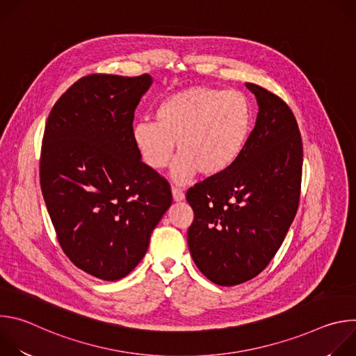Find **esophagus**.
I'll return each instance as SVG.
<instances>
[{"instance_id":"esophagus-1","label":"esophagus","mask_w":356,"mask_h":356,"mask_svg":"<svg viewBox=\"0 0 356 356\" xmlns=\"http://www.w3.org/2000/svg\"><path fill=\"white\" fill-rule=\"evenodd\" d=\"M172 194H173V200H175L176 202L184 200V193H183L181 190H179L177 187H172Z\"/></svg>"}]
</instances>
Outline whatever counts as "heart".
I'll return each instance as SVG.
<instances>
[{
  "mask_svg": "<svg viewBox=\"0 0 356 356\" xmlns=\"http://www.w3.org/2000/svg\"><path fill=\"white\" fill-rule=\"evenodd\" d=\"M249 129L250 110L242 94L197 86L163 98L155 122L134 125L132 140L154 170L170 163L177 143L180 155L172 177L186 183L198 172L207 177L227 172L239 158Z\"/></svg>",
  "mask_w": 356,
  "mask_h": 356,
  "instance_id": "obj_1",
  "label": "heart"
}]
</instances>
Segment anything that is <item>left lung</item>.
I'll list each match as a JSON object with an SVG mask.
<instances>
[{
	"label": "left lung",
	"instance_id": "left-lung-1",
	"mask_svg": "<svg viewBox=\"0 0 356 356\" xmlns=\"http://www.w3.org/2000/svg\"><path fill=\"white\" fill-rule=\"evenodd\" d=\"M257 122L235 163L187 191L194 221L187 232L191 258L218 286L258 276L279 250L297 211L302 145L284 101L252 83Z\"/></svg>",
	"mask_w": 356,
	"mask_h": 356
}]
</instances>
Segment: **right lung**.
<instances>
[{"label":"right lung","mask_w":356,"mask_h":356,"mask_svg":"<svg viewBox=\"0 0 356 356\" xmlns=\"http://www.w3.org/2000/svg\"><path fill=\"white\" fill-rule=\"evenodd\" d=\"M154 83L149 74H91L49 114L40 187L67 258L107 282L143 259L152 231L172 206L169 183L140 159L134 114Z\"/></svg>","instance_id":"obj_1"}]
</instances>
